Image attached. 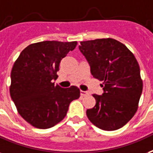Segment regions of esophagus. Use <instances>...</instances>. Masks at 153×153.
Instances as JSON below:
<instances>
[{"label": "esophagus", "mask_w": 153, "mask_h": 153, "mask_svg": "<svg viewBox=\"0 0 153 153\" xmlns=\"http://www.w3.org/2000/svg\"><path fill=\"white\" fill-rule=\"evenodd\" d=\"M80 95H81L82 96H86V95H88V92L85 91H80Z\"/></svg>", "instance_id": "esophagus-1"}]
</instances>
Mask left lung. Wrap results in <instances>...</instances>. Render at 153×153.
Instances as JSON below:
<instances>
[{"mask_svg": "<svg viewBox=\"0 0 153 153\" xmlns=\"http://www.w3.org/2000/svg\"><path fill=\"white\" fill-rule=\"evenodd\" d=\"M80 44L79 51L88 62L91 74L103 82V93L93 95L96 103L87 110V117L102 130H117L133 117L138 108L143 82L137 60L125 45L113 38Z\"/></svg>", "mask_w": 153, "mask_h": 153, "instance_id": "left-lung-1", "label": "left lung"}]
</instances>
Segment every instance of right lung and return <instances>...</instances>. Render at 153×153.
Returning <instances> with one entry per match:
<instances>
[{
    "mask_svg": "<svg viewBox=\"0 0 153 153\" xmlns=\"http://www.w3.org/2000/svg\"><path fill=\"white\" fill-rule=\"evenodd\" d=\"M76 45L77 42L33 43L13 64L10 95L20 115L35 128L56 125L65 118L70 103L80 96L75 86L62 88L52 82L58 78L62 59Z\"/></svg>",
    "mask_w": 153,
    "mask_h": 153,
    "instance_id": "obj_1",
    "label": "right lung"
}]
</instances>
